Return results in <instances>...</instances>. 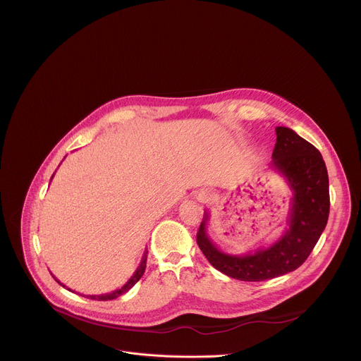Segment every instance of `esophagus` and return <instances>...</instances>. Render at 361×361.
Instances as JSON below:
<instances>
[{"label":"esophagus","instance_id":"esophagus-1","mask_svg":"<svg viewBox=\"0 0 361 361\" xmlns=\"http://www.w3.org/2000/svg\"><path fill=\"white\" fill-rule=\"evenodd\" d=\"M210 197H212L210 191H201V192H200V198H201V200H209Z\"/></svg>","mask_w":361,"mask_h":361}]
</instances>
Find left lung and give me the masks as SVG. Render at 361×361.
Returning <instances> with one entry per match:
<instances>
[{"instance_id": "8db88e82", "label": "left lung", "mask_w": 361, "mask_h": 361, "mask_svg": "<svg viewBox=\"0 0 361 361\" xmlns=\"http://www.w3.org/2000/svg\"><path fill=\"white\" fill-rule=\"evenodd\" d=\"M271 169L293 191L288 227L267 248L243 255L221 251L207 234L209 213H204L197 244L219 271L241 281H263L298 269L310 255L326 228L330 213L329 174L320 151L295 131L277 127Z\"/></svg>"}]
</instances>
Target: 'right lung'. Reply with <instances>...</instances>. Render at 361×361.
Segmentation results:
<instances>
[{
	"label": "right lung",
	"mask_w": 361,
	"mask_h": 361,
	"mask_svg": "<svg viewBox=\"0 0 361 361\" xmlns=\"http://www.w3.org/2000/svg\"><path fill=\"white\" fill-rule=\"evenodd\" d=\"M54 176V174H53ZM53 178V177H51ZM145 264H147V251L144 252V255H142V260H141V263H140V266H138V269L135 270V273L131 276V279L121 287V288H118V290H114V291H111V293H107V294H99V295H87V297H90V298H92V300H99V301H107V300H114V298H117V297H120V295H123L124 293H127L141 277H142V274H144V271H145ZM56 279V277H54ZM56 281L59 283V284H61L57 279H56ZM63 287H66L64 284H61Z\"/></svg>",
	"instance_id": "obj_1"
}]
</instances>
